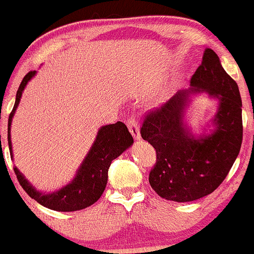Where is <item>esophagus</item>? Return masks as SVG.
I'll return each instance as SVG.
<instances>
[{
    "instance_id": "obj_1",
    "label": "esophagus",
    "mask_w": 254,
    "mask_h": 254,
    "mask_svg": "<svg viewBox=\"0 0 254 254\" xmlns=\"http://www.w3.org/2000/svg\"><path fill=\"white\" fill-rule=\"evenodd\" d=\"M127 127H129L130 132H131L132 136H134L135 139H140V127L136 118L130 117L129 119H127Z\"/></svg>"
}]
</instances>
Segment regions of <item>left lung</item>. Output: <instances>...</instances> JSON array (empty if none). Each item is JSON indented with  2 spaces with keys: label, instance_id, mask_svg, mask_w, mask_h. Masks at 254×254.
I'll list each match as a JSON object with an SVG mask.
<instances>
[{
  "label": "left lung",
  "instance_id": "obj_1",
  "mask_svg": "<svg viewBox=\"0 0 254 254\" xmlns=\"http://www.w3.org/2000/svg\"><path fill=\"white\" fill-rule=\"evenodd\" d=\"M206 91L219 101L214 131L195 138L184 124L189 96ZM141 137L156 150L148 175L153 190L167 200L186 203L212 193L229 175L242 143V101L236 82L222 68L219 56L205 49L190 88L178 91L163 106L145 115Z\"/></svg>",
  "mask_w": 254,
  "mask_h": 254
}]
</instances>
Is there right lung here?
Listing matches in <instances>:
<instances>
[{
	"instance_id": "right-lung-1",
	"label": "right lung",
	"mask_w": 254,
	"mask_h": 254,
	"mask_svg": "<svg viewBox=\"0 0 254 254\" xmlns=\"http://www.w3.org/2000/svg\"><path fill=\"white\" fill-rule=\"evenodd\" d=\"M35 75V71H29L19 84L17 91L16 103L8 118V146L12 155L11 143V123L19 104L23 89L27 86L28 81ZM1 141V140H0ZM134 142L131 134L127 130V125L122 122L102 127L97 134L96 141L92 145L91 150L84 157L83 162L79 166L76 177L71 183L61 188L60 190L44 194L38 191L32 184L24 178V176L14 167L18 182L22 188L27 191L28 195L37 200L43 206L49 207L56 211H76L84 209L96 203L106 189L108 181V170L113 160L122 155L127 148ZM1 143V142H0ZM13 157V155H12Z\"/></svg>"
}]
</instances>
